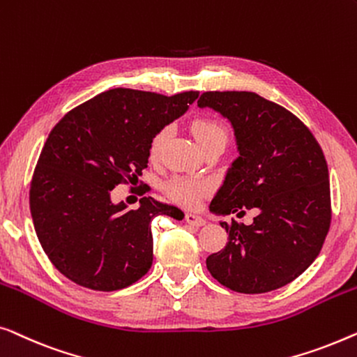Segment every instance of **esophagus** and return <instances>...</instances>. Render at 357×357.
I'll return each instance as SVG.
<instances>
[{"instance_id":"34e87169","label":"esophagus","mask_w":357,"mask_h":357,"mask_svg":"<svg viewBox=\"0 0 357 357\" xmlns=\"http://www.w3.org/2000/svg\"><path fill=\"white\" fill-rule=\"evenodd\" d=\"M185 222H188L190 227H204L205 225V220L194 213H185Z\"/></svg>"}]
</instances>
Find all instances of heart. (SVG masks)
I'll use <instances>...</instances> for the list:
<instances>
[{
    "mask_svg": "<svg viewBox=\"0 0 357 357\" xmlns=\"http://www.w3.org/2000/svg\"><path fill=\"white\" fill-rule=\"evenodd\" d=\"M190 132L197 140L200 149H207L213 144H227L228 129L218 118L213 116H199L190 123ZM165 137H167V129H158L152 135L149 142V157L155 160L158 158L160 150L163 147ZM212 190L210 181L204 178H190V176H173L165 183V192L172 197L174 202L188 208L197 207L205 195Z\"/></svg>",
    "mask_w": 357,
    "mask_h": 357,
    "instance_id": "obj_1",
    "label": "heart"
}]
</instances>
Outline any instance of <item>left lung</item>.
<instances>
[{
    "instance_id": "left-lung-1",
    "label": "left lung",
    "mask_w": 357,
    "mask_h": 357,
    "mask_svg": "<svg viewBox=\"0 0 357 357\" xmlns=\"http://www.w3.org/2000/svg\"><path fill=\"white\" fill-rule=\"evenodd\" d=\"M199 107L227 116L239 157L210 204L215 213L255 210L252 225L223 222L228 243L205 264L212 277L244 294L296 280L322 250L331 223L328 167L317 139L281 105L254 92H204Z\"/></svg>"
}]
</instances>
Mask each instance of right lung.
<instances>
[{
  "label": "right lung",
  "mask_w": 357,
  "mask_h": 357,
  "mask_svg": "<svg viewBox=\"0 0 357 357\" xmlns=\"http://www.w3.org/2000/svg\"><path fill=\"white\" fill-rule=\"evenodd\" d=\"M199 97L112 89L73 108L52 129L30 181V213L50 262L79 286L116 291L153 260L152 220H183L178 207L144 197L137 210L112 204L109 190L135 183L149 142Z\"/></svg>",
  "instance_id": "obj_1"
}]
</instances>
